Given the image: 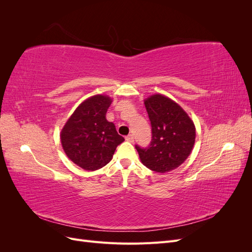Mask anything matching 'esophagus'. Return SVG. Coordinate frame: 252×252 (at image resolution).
Segmentation results:
<instances>
[{"label": "esophagus", "instance_id": "obj_1", "mask_svg": "<svg viewBox=\"0 0 252 252\" xmlns=\"http://www.w3.org/2000/svg\"><path fill=\"white\" fill-rule=\"evenodd\" d=\"M125 140H126L127 142H129V143H133V141H134V139H133V135H132V134H129V135H127L126 138H125Z\"/></svg>", "mask_w": 252, "mask_h": 252}]
</instances>
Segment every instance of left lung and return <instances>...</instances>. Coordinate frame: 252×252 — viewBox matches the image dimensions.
Masks as SVG:
<instances>
[{
	"label": "left lung",
	"instance_id": "8db88e82",
	"mask_svg": "<svg viewBox=\"0 0 252 252\" xmlns=\"http://www.w3.org/2000/svg\"><path fill=\"white\" fill-rule=\"evenodd\" d=\"M151 123L150 145H135L141 162L150 170L164 173L185 162L195 141V127L179 104L162 94H154L144 101Z\"/></svg>",
	"mask_w": 252,
	"mask_h": 252
}]
</instances>
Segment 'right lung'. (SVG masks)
Returning <instances> with one entry per match:
<instances>
[{"label":"right lung","instance_id":"1","mask_svg":"<svg viewBox=\"0 0 252 252\" xmlns=\"http://www.w3.org/2000/svg\"><path fill=\"white\" fill-rule=\"evenodd\" d=\"M107 95L96 94L79 105L61 131L66 156L81 168L94 171L108 164L118 145L125 140L106 120L111 104Z\"/></svg>","mask_w":252,"mask_h":252}]
</instances>
